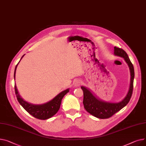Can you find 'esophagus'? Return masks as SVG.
<instances>
[{
    "label": "esophagus",
    "instance_id": "obj_1",
    "mask_svg": "<svg viewBox=\"0 0 146 146\" xmlns=\"http://www.w3.org/2000/svg\"><path fill=\"white\" fill-rule=\"evenodd\" d=\"M82 84V82L80 80H76L74 82V86L75 87H78Z\"/></svg>",
    "mask_w": 146,
    "mask_h": 146
}]
</instances>
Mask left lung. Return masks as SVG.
Here are the masks:
<instances>
[{
  "label": "left lung",
  "mask_w": 146,
  "mask_h": 146,
  "mask_svg": "<svg viewBox=\"0 0 146 146\" xmlns=\"http://www.w3.org/2000/svg\"><path fill=\"white\" fill-rule=\"evenodd\" d=\"M114 54L115 56L123 58L130 69V82L129 89L123 100L118 102L102 101L94 95L89 88L84 86L81 87L84 92L83 104L85 109L92 115L101 119L108 118L124 107L129 102L133 92L134 70L130 59L123 49L115 46L114 47Z\"/></svg>",
  "instance_id": "obj_1"
}]
</instances>
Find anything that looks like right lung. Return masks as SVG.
I'll return each mask as SVG.
<instances>
[{
  "mask_svg": "<svg viewBox=\"0 0 146 146\" xmlns=\"http://www.w3.org/2000/svg\"><path fill=\"white\" fill-rule=\"evenodd\" d=\"M24 55H23L22 56L21 60L22 59ZM21 60L19 61V62L21 61ZM19 62H18V64L16 65L15 69V72H14L15 80V74H16V68ZM15 94L16 95V97H17V99H18V102L28 113H29L31 115H32L35 118H36L40 119H46L50 117H52L55 114H56V113L59 110L60 106H61V101L63 97L68 92H69L70 88H68L61 92L59 94H58L56 96H55L53 99L46 102V103L42 104H33L25 101L21 97L20 94H19L18 89H17V87L16 86V84H15Z\"/></svg>",
  "mask_w": 146,
  "mask_h": 146,
  "instance_id": "1",
  "label": "right lung"
}]
</instances>
